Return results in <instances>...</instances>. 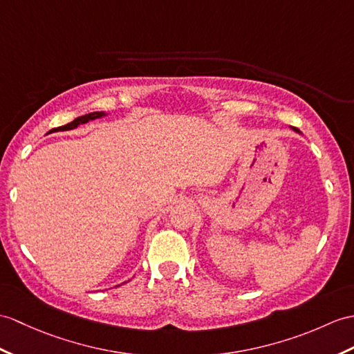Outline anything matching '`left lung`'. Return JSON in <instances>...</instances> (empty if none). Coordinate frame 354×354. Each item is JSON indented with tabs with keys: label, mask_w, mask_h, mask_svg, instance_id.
Instances as JSON below:
<instances>
[{
	"label": "left lung",
	"mask_w": 354,
	"mask_h": 354,
	"mask_svg": "<svg viewBox=\"0 0 354 354\" xmlns=\"http://www.w3.org/2000/svg\"><path fill=\"white\" fill-rule=\"evenodd\" d=\"M295 131H297V133H300V131H299V129H295Z\"/></svg>",
	"instance_id": "left-lung-1"
}]
</instances>
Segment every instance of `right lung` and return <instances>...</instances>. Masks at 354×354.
Wrapping results in <instances>:
<instances>
[{
    "mask_svg": "<svg viewBox=\"0 0 354 354\" xmlns=\"http://www.w3.org/2000/svg\"><path fill=\"white\" fill-rule=\"evenodd\" d=\"M104 116H106V113H104V111H93V113H88V114H84V116H80V118H77L75 120H72L71 123H68V125L51 129V131H49V133H53V131H69V129H75L77 127L83 125V123H87V122H90V120H95V119H101V118H104Z\"/></svg>",
    "mask_w": 354,
    "mask_h": 354,
    "instance_id": "obj_1",
    "label": "right lung"
}]
</instances>
